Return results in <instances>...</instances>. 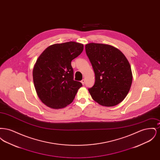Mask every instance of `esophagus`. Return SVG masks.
<instances>
[{"instance_id": "obj_1", "label": "esophagus", "mask_w": 160, "mask_h": 160, "mask_svg": "<svg viewBox=\"0 0 160 160\" xmlns=\"http://www.w3.org/2000/svg\"><path fill=\"white\" fill-rule=\"evenodd\" d=\"M84 82H85V81H84V79H83V80L81 81V83H82L83 85L84 84Z\"/></svg>"}]
</instances>
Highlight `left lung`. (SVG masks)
I'll list each match as a JSON object with an SVG mask.
<instances>
[{"instance_id": "obj_1", "label": "left lung", "mask_w": 160, "mask_h": 160, "mask_svg": "<svg viewBox=\"0 0 160 160\" xmlns=\"http://www.w3.org/2000/svg\"><path fill=\"white\" fill-rule=\"evenodd\" d=\"M86 52L95 74V82L88 91L101 106L113 107L128 93L132 82L129 62L118 48L108 44L91 42Z\"/></svg>"}]
</instances>
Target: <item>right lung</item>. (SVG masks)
I'll use <instances>...</instances> for the list:
<instances>
[{"mask_svg":"<svg viewBox=\"0 0 160 160\" xmlns=\"http://www.w3.org/2000/svg\"><path fill=\"white\" fill-rule=\"evenodd\" d=\"M74 41L48 47L33 68V80L38 98L46 106L59 109L70 104L82 84L73 80L71 61L83 50Z\"/></svg>","mask_w":160,"mask_h":160,"instance_id":"obj_1","label":"right lung"}]
</instances>
